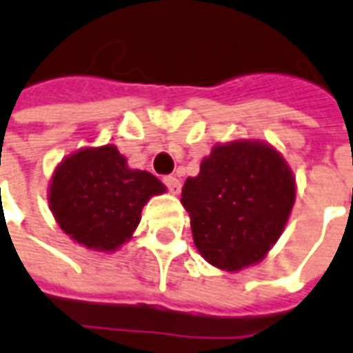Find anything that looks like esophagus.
Instances as JSON below:
<instances>
[{
	"label": "esophagus",
	"instance_id": "obj_1",
	"mask_svg": "<svg viewBox=\"0 0 353 353\" xmlns=\"http://www.w3.org/2000/svg\"><path fill=\"white\" fill-rule=\"evenodd\" d=\"M164 185L168 187V191L170 193H174V195H177L179 193V189H181V183H179V179L174 176H166L164 177Z\"/></svg>",
	"mask_w": 353,
	"mask_h": 353
}]
</instances>
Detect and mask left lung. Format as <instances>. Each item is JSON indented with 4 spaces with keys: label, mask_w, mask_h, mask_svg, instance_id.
Returning a JSON list of instances; mask_svg holds the SVG:
<instances>
[{
    "label": "left lung",
    "mask_w": 353,
    "mask_h": 353,
    "mask_svg": "<svg viewBox=\"0 0 353 353\" xmlns=\"http://www.w3.org/2000/svg\"><path fill=\"white\" fill-rule=\"evenodd\" d=\"M296 201V179L280 152L259 141L212 148L181 205L199 253L222 270L255 265L276 243Z\"/></svg>",
    "instance_id": "left-lung-1"
}]
</instances>
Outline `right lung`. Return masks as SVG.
Wrapping results in <instances>:
<instances>
[{"mask_svg": "<svg viewBox=\"0 0 353 353\" xmlns=\"http://www.w3.org/2000/svg\"><path fill=\"white\" fill-rule=\"evenodd\" d=\"M166 187L148 172L129 170L114 145L83 148L54 172L50 208L59 228L94 251H116L141 222V210Z\"/></svg>", "mask_w": 353, "mask_h": 353, "instance_id": "add662e5", "label": "right lung"}]
</instances>
